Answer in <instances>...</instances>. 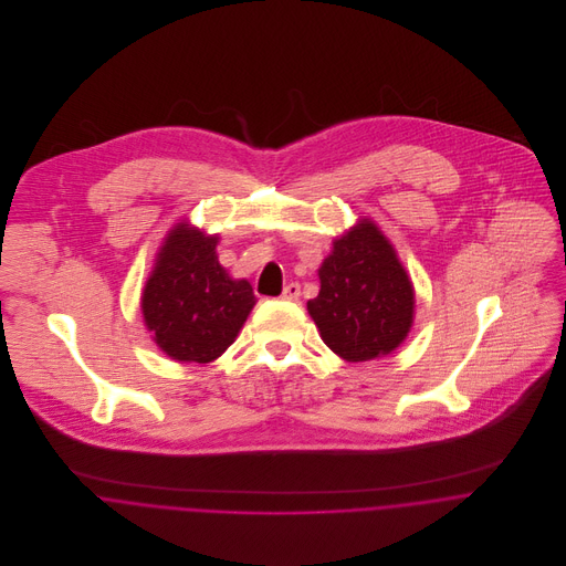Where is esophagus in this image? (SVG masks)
Listing matches in <instances>:
<instances>
[{
    "label": "esophagus",
    "mask_w": 566,
    "mask_h": 566,
    "mask_svg": "<svg viewBox=\"0 0 566 566\" xmlns=\"http://www.w3.org/2000/svg\"><path fill=\"white\" fill-rule=\"evenodd\" d=\"M285 301H296L301 296V285L298 283H287L283 287V294H281Z\"/></svg>",
    "instance_id": "1"
}]
</instances>
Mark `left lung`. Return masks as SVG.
<instances>
[{"instance_id":"1","label":"left lung","mask_w":566,"mask_h":566,"mask_svg":"<svg viewBox=\"0 0 566 566\" xmlns=\"http://www.w3.org/2000/svg\"><path fill=\"white\" fill-rule=\"evenodd\" d=\"M321 294L307 303L324 344L346 361L392 353L413 323V287L392 243L359 220L318 270Z\"/></svg>"}]
</instances>
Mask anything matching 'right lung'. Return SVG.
<instances>
[{
    "instance_id": "right-lung-1",
    "label": "right lung",
    "mask_w": 566,
    "mask_h": 566,
    "mask_svg": "<svg viewBox=\"0 0 566 566\" xmlns=\"http://www.w3.org/2000/svg\"><path fill=\"white\" fill-rule=\"evenodd\" d=\"M218 238L180 222L169 231L146 281L142 314L165 355L209 364L238 337L256 298L248 281L220 265Z\"/></svg>"
}]
</instances>
